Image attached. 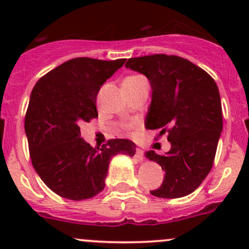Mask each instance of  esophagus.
Here are the masks:
<instances>
[{"instance_id":"obj_1","label":"esophagus","mask_w":249,"mask_h":249,"mask_svg":"<svg viewBox=\"0 0 249 249\" xmlns=\"http://www.w3.org/2000/svg\"><path fill=\"white\" fill-rule=\"evenodd\" d=\"M134 157H136V158L138 159L139 161L144 160V152H142V150H141V148H137V150H136V154H134Z\"/></svg>"}]
</instances>
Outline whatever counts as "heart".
Returning <instances> with one entry per match:
<instances>
[{"instance_id": "heart-1", "label": "heart", "mask_w": 249, "mask_h": 249, "mask_svg": "<svg viewBox=\"0 0 249 249\" xmlns=\"http://www.w3.org/2000/svg\"><path fill=\"white\" fill-rule=\"evenodd\" d=\"M142 79H145L144 77L139 76V75L127 76L126 78H125L124 81H123V85H134V84H137V83H138V82L142 81ZM124 127L126 128L127 131H130V130H132V128L134 127V125L131 124V123H130V124H125Z\"/></svg>"}]
</instances>
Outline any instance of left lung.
I'll list each match as a JSON object with an SVG mask.
<instances>
[{
    "instance_id": "1",
    "label": "left lung",
    "mask_w": 249,
    "mask_h": 249,
    "mask_svg": "<svg viewBox=\"0 0 249 249\" xmlns=\"http://www.w3.org/2000/svg\"><path fill=\"white\" fill-rule=\"evenodd\" d=\"M142 73L152 88L145 121L148 130L168 133L171 150L160 156L145 153L165 171L160 187L150 191L158 198L188 196L210 173L222 131V108L216 83L205 70L174 55L134 57L125 64Z\"/></svg>"
}]
</instances>
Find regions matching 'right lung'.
Listing matches in <instances>:
<instances>
[{"instance_id": "right-lung-1", "label": "right lung", "mask_w": 249, "mask_h": 249, "mask_svg": "<svg viewBox=\"0 0 249 249\" xmlns=\"http://www.w3.org/2000/svg\"><path fill=\"white\" fill-rule=\"evenodd\" d=\"M124 63L77 57L45 73L31 91L24 118L31 162L62 198L97 196L104 190L111 158L136 153V144L127 139H110L99 148L81 138L83 123L98 117L99 89Z\"/></svg>"}]
</instances>
